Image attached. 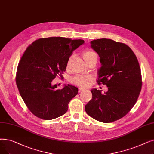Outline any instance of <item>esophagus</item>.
<instances>
[{
  "label": "esophagus",
  "instance_id": "obj_1",
  "mask_svg": "<svg viewBox=\"0 0 154 154\" xmlns=\"http://www.w3.org/2000/svg\"><path fill=\"white\" fill-rule=\"evenodd\" d=\"M85 91V89H82V88H79V92H82V91Z\"/></svg>",
  "mask_w": 154,
  "mask_h": 154
}]
</instances>
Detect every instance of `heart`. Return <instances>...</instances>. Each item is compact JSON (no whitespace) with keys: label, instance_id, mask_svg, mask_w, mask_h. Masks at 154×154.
Listing matches in <instances>:
<instances>
[{"label":"heart","instance_id":"heart-1","mask_svg":"<svg viewBox=\"0 0 154 154\" xmlns=\"http://www.w3.org/2000/svg\"><path fill=\"white\" fill-rule=\"evenodd\" d=\"M82 57L84 60L88 63L89 60L94 57H97L96 53L91 50H86L83 53ZM71 58L67 62V66H69L70 63ZM91 77L88 76H82V75H77L73 77L72 80V82L73 84H75L81 88H85V87L88 86L91 81Z\"/></svg>","mask_w":154,"mask_h":154}]
</instances>
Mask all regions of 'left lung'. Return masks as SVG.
<instances>
[{
	"label": "left lung",
	"mask_w": 154,
	"mask_h": 154,
	"mask_svg": "<svg viewBox=\"0 0 154 154\" xmlns=\"http://www.w3.org/2000/svg\"><path fill=\"white\" fill-rule=\"evenodd\" d=\"M100 57L98 84L108 91L91 90L92 98L85 106L87 114L99 122L111 123L123 118L134 106L142 89L141 70L137 57L126 45L106 38L91 42Z\"/></svg>",
	"instance_id": "8db88e82"
}]
</instances>
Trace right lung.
I'll return each mask as SVG.
<instances>
[{"mask_svg":"<svg viewBox=\"0 0 154 154\" xmlns=\"http://www.w3.org/2000/svg\"><path fill=\"white\" fill-rule=\"evenodd\" d=\"M84 43L82 39L50 37L38 39L26 48L17 66L16 81L33 115L50 120L67 111L78 88L68 84L58 89L52 81L57 75L62 76L72 52Z\"/></svg>","mask_w":154,"mask_h":154,"instance_id":"right-lung-1","label":"right lung"}]
</instances>
